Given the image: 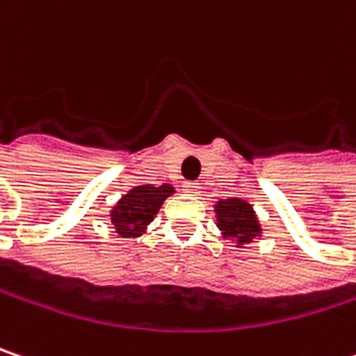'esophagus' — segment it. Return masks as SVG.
<instances>
[{
  "mask_svg": "<svg viewBox=\"0 0 356 356\" xmlns=\"http://www.w3.org/2000/svg\"><path fill=\"white\" fill-rule=\"evenodd\" d=\"M199 183H193V181H187L185 185H183V193H187V195H197L199 193Z\"/></svg>",
  "mask_w": 356,
  "mask_h": 356,
  "instance_id": "34e87169",
  "label": "esophagus"
}]
</instances>
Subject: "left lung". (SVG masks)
<instances>
[{
	"label": "left lung",
	"instance_id": "left-lung-1",
	"mask_svg": "<svg viewBox=\"0 0 356 356\" xmlns=\"http://www.w3.org/2000/svg\"><path fill=\"white\" fill-rule=\"evenodd\" d=\"M213 211L216 225L221 236L232 241L236 248H248L252 241L260 240L264 234L254 205L245 199H220L213 203Z\"/></svg>",
	"mask_w": 356,
	"mask_h": 356
}]
</instances>
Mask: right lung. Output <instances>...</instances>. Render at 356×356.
<instances>
[{"label": "right lung", "mask_w": 356, "mask_h": 356, "mask_svg": "<svg viewBox=\"0 0 356 356\" xmlns=\"http://www.w3.org/2000/svg\"><path fill=\"white\" fill-rule=\"evenodd\" d=\"M175 193L171 183L135 185L111 207V221L120 238H140L155 220L165 199Z\"/></svg>", "instance_id": "obj_1"}]
</instances>
